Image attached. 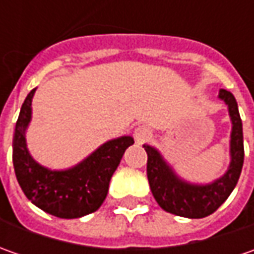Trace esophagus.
I'll return each instance as SVG.
<instances>
[{
  "label": "esophagus",
  "instance_id": "esophagus-1",
  "mask_svg": "<svg viewBox=\"0 0 254 254\" xmlns=\"http://www.w3.org/2000/svg\"><path fill=\"white\" fill-rule=\"evenodd\" d=\"M134 138H135V141L138 142V144L150 141L152 138L151 128L147 127V126H140V127H137V128L134 130Z\"/></svg>",
  "mask_w": 254,
  "mask_h": 254
}]
</instances>
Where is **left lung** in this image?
<instances>
[{"label":"left lung","instance_id":"obj_1","mask_svg":"<svg viewBox=\"0 0 254 254\" xmlns=\"http://www.w3.org/2000/svg\"><path fill=\"white\" fill-rule=\"evenodd\" d=\"M219 97L229 107L232 119L230 135V161L228 172L209 185H192L180 180L168 164L162 160L160 152L150 145H144L147 151V177L152 195L162 209L190 219L205 218L219 208L228 199L239 181L245 147L242 119L235 96L225 89H220Z\"/></svg>","mask_w":254,"mask_h":254}]
</instances>
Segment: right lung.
<instances>
[{
    "instance_id": "right-lung-1",
    "label": "right lung",
    "mask_w": 254,
    "mask_h": 254,
    "mask_svg": "<svg viewBox=\"0 0 254 254\" xmlns=\"http://www.w3.org/2000/svg\"><path fill=\"white\" fill-rule=\"evenodd\" d=\"M34 93L35 89L29 92L21 107L12 140V162L19 187L34 205L62 219L82 218L96 212L107 196L112 175L123 154L134 144L132 137L124 135L103 144L70 170L44 168L32 160L25 142Z\"/></svg>"
}]
</instances>
